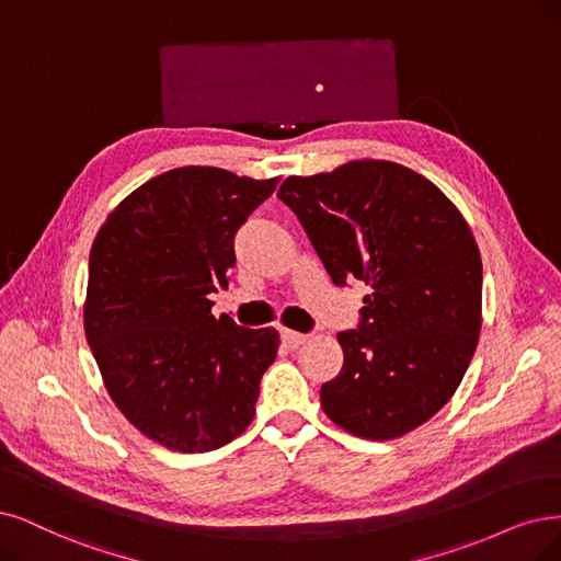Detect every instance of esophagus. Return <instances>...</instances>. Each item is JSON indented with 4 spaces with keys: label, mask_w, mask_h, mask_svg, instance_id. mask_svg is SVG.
<instances>
[{
    "label": "esophagus",
    "mask_w": 561,
    "mask_h": 561,
    "mask_svg": "<svg viewBox=\"0 0 561 561\" xmlns=\"http://www.w3.org/2000/svg\"><path fill=\"white\" fill-rule=\"evenodd\" d=\"M282 342L288 348H298V346H302L307 342V335H300V333H296V330L282 328Z\"/></svg>",
    "instance_id": "1"
}]
</instances>
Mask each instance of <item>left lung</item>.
I'll list each match as a JSON object with an SVG mask.
<instances>
[{"label": "left lung", "instance_id": "left-lung-1", "mask_svg": "<svg viewBox=\"0 0 561 561\" xmlns=\"http://www.w3.org/2000/svg\"><path fill=\"white\" fill-rule=\"evenodd\" d=\"M277 196L333 282L369 288L358 330L337 335L325 416L360 439L404 437L453 398L479 344L483 263L469 224L437 184L386 159L291 175Z\"/></svg>", "mask_w": 561, "mask_h": 561}]
</instances>
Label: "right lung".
Instances as JSON below:
<instances>
[{
  "mask_svg": "<svg viewBox=\"0 0 561 561\" xmlns=\"http://www.w3.org/2000/svg\"><path fill=\"white\" fill-rule=\"evenodd\" d=\"M277 182L182 165L140 184L94 238L88 344L124 419L169 450H215L254 421L279 333L215 319L210 294L228 286L238 228Z\"/></svg>",
  "mask_w": 561,
  "mask_h": 561,
  "instance_id": "obj_1",
  "label": "right lung"
}]
</instances>
